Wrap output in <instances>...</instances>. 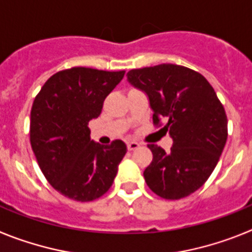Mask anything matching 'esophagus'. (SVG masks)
I'll return each instance as SVG.
<instances>
[{"instance_id":"34e87169","label":"esophagus","mask_w":252,"mask_h":252,"mask_svg":"<svg viewBox=\"0 0 252 252\" xmlns=\"http://www.w3.org/2000/svg\"><path fill=\"white\" fill-rule=\"evenodd\" d=\"M140 146V144L139 142H136V141H128L127 142V149L128 150H135V149H137Z\"/></svg>"}]
</instances>
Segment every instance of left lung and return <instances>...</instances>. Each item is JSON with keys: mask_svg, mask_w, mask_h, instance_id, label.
<instances>
[{"mask_svg": "<svg viewBox=\"0 0 252 252\" xmlns=\"http://www.w3.org/2000/svg\"><path fill=\"white\" fill-rule=\"evenodd\" d=\"M127 81L148 95L154 124L166 122L173 139L170 153L148 145L146 184L165 199L192 194L212 174L227 141V116L215 90L202 74L175 64L132 69Z\"/></svg>", "mask_w": 252, "mask_h": 252, "instance_id": "1", "label": "left lung"}]
</instances>
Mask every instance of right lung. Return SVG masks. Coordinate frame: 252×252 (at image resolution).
<instances>
[{"label":"right lung","instance_id":"obj_1","mask_svg":"<svg viewBox=\"0 0 252 252\" xmlns=\"http://www.w3.org/2000/svg\"><path fill=\"white\" fill-rule=\"evenodd\" d=\"M124 75L125 70L75 66L51 75L35 97L31 148L50 186L70 199L90 202L103 195L127 151L121 140L108 146L93 141L88 127Z\"/></svg>","mask_w":252,"mask_h":252}]
</instances>
